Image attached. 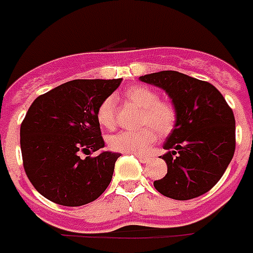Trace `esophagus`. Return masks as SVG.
<instances>
[{"mask_svg": "<svg viewBox=\"0 0 253 253\" xmlns=\"http://www.w3.org/2000/svg\"><path fill=\"white\" fill-rule=\"evenodd\" d=\"M136 157H137L138 160L141 161V163H144V164H145V163H148V160H149V159H148V156H142V155H136Z\"/></svg>", "mask_w": 253, "mask_h": 253, "instance_id": "1", "label": "esophagus"}]
</instances>
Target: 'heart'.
<instances>
[{
	"instance_id": "heart-1",
	"label": "heart",
	"mask_w": 253,
	"mask_h": 253,
	"mask_svg": "<svg viewBox=\"0 0 253 253\" xmlns=\"http://www.w3.org/2000/svg\"><path fill=\"white\" fill-rule=\"evenodd\" d=\"M124 96L128 101L141 108L140 125L149 124L152 126H144L137 130H123L112 134L108 138V144L112 151L115 152L142 155L156 141V130L165 134L173 128L176 123V111L172 104L159 100L157 93L148 86H130L125 90ZM96 117L102 128H113L116 124L115 100L112 97L105 98L98 105Z\"/></svg>"
}]
</instances>
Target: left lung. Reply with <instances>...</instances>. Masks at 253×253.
I'll list each match as a JSON object with an SVG mask.
<instances>
[{"instance_id":"obj_1","label":"left lung","mask_w":253,"mask_h":253,"mask_svg":"<svg viewBox=\"0 0 253 253\" xmlns=\"http://www.w3.org/2000/svg\"><path fill=\"white\" fill-rule=\"evenodd\" d=\"M172 100L176 123L161 156L168 172L153 185L161 195L189 200L213 188L235 153V116L223 94L207 81L174 70L140 77Z\"/></svg>"}]
</instances>
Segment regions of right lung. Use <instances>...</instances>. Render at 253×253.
Returning a JSON list of instances; mask_svg holds the SVG:
<instances>
[{"mask_svg": "<svg viewBox=\"0 0 253 253\" xmlns=\"http://www.w3.org/2000/svg\"><path fill=\"white\" fill-rule=\"evenodd\" d=\"M123 79L73 80L39 96L20 129L26 176L47 200L80 207L101 196L111 183L120 153L105 147L98 124V105Z\"/></svg>", "mask_w": 253, "mask_h": 253, "instance_id": "1", "label": "right lung"}]
</instances>
